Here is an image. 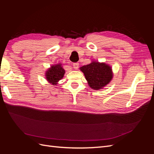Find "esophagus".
<instances>
[{"mask_svg":"<svg viewBox=\"0 0 154 154\" xmlns=\"http://www.w3.org/2000/svg\"><path fill=\"white\" fill-rule=\"evenodd\" d=\"M72 66H73V68L74 69H78V67H79V63H73V65H72Z\"/></svg>","mask_w":154,"mask_h":154,"instance_id":"1","label":"esophagus"}]
</instances>
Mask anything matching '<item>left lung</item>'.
<instances>
[{
	"label": "left lung",
	"mask_w": 154,
	"mask_h": 154,
	"mask_svg": "<svg viewBox=\"0 0 154 154\" xmlns=\"http://www.w3.org/2000/svg\"><path fill=\"white\" fill-rule=\"evenodd\" d=\"M91 88L99 90L106 86L112 79V71L108 64L93 61L80 68Z\"/></svg>",
	"instance_id": "8db88e82"
}]
</instances>
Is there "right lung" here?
I'll return each instance as SVG.
<instances>
[{"mask_svg": "<svg viewBox=\"0 0 154 154\" xmlns=\"http://www.w3.org/2000/svg\"><path fill=\"white\" fill-rule=\"evenodd\" d=\"M65 70L62 64H57L51 66L45 72V78L47 80L53 85L58 84V82L62 79L65 74Z\"/></svg>", "mask_w": 154, "mask_h": 154, "instance_id": "add662e5", "label": "right lung"}]
</instances>
